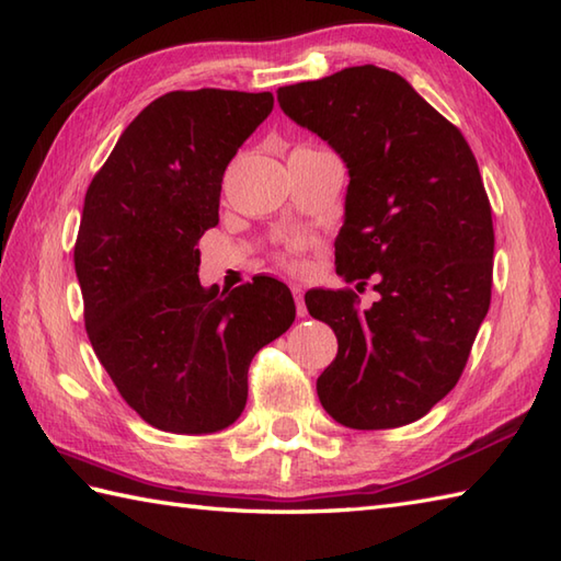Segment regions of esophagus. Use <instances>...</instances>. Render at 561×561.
I'll return each instance as SVG.
<instances>
[{"label":"esophagus","mask_w":561,"mask_h":561,"mask_svg":"<svg viewBox=\"0 0 561 561\" xmlns=\"http://www.w3.org/2000/svg\"><path fill=\"white\" fill-rule=\"evenodd\" d=\"M291 294H294V299H296V313H299V318H306L308 316V308H306V301H304L301 284H291Z\"/></svg>","instance_id":"34e87169"}]
</instances>
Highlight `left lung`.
<instances>
[{"instance_id":"8db88e82","label":"left lung","mask_w":561,"mask_h":561,"mask_svg":"<svg viewBox=\"0 0 561 561\" xmlns=\"http://www.w3.org/2000/svg\"><path fill=\"white\" fill-rule=\"evenodd\" d=\"M277 101L347 165L337 274L362 287L378 274L366 311L352 291L306 294L337 335L320 404L364 432L416 422L458 383L490 311L494 229L478 161L408 79L376 65L284 87Z\"/></svg>"}]
</instances>
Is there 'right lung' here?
<instances>
[{
    "mask_svg": "<svg viewBox=\"0 0 561 561\" xmlns=\"http://www.w3.org/2000/svg\"><path fill=\"white\" fill-rule=\"evenodd\" d=\"M270 91H171L117 139L83 199L75 270L91 347L125 402L171 434L241 416L248 366L296 318L289 287L199 284L229 161L272 113Z\"/></svg>",
    "mask_w": 561,
    "mask_h": 561,
    "instance_id": "right-lung-1",
    "label": "right lung"
}]
</instances>
